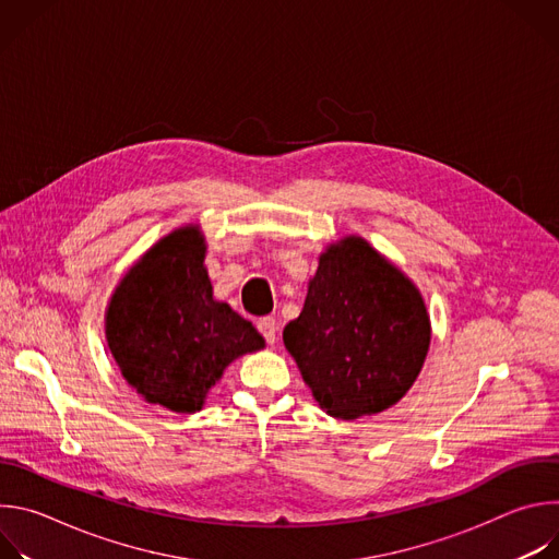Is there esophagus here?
I'll use <instances>...</instances> for the list:
<instances>
[{"label": "esophagus", "instance_id": "esophagus-1", "mask_svg": "<svg viewBox=\"0 0 559 559\" xmlns=\"http://www.w3.org/2000/svg\"><path fill=\"white\" fill-rule=\"evenodd\" d=\"M259 332H261V336L272 345L274 341H276V334H278V325H276V321L272 316H265V318H261L259 321Z\"/></svg>", "mask_w": 559, "mask_h": 559}]
</instances>
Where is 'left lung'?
I'll use <instances>...</instances> for the list:
<instances>
[{
	"instance_id": "left-lung-1",
	"label": "left lung",
	"mask_w": 559,
	"mask_h": 559,
	"mask_svg": "<svg viewBox=\"0 0 559 559\" xmlns=\"http://www.w3.org/2000/svg\"><path fill=\"white\" fill-rule=\"evenodd\" d=\"M283 341L318 405L356 420L409 391L431 328L414 283L360 236H349L318 261L305 307Z\"/></svg>"
}]
</instances>
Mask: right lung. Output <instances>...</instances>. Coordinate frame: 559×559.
<instances>
[{
    "label": "right lung",
    "mask_w": 559,
    "mask_h": 559,
    "mask_svg": "<svg viewBox=\"0 0 559 559\" xmlns=\"http://www.w3.org/2000/svg\"><path fill=\"white\" fill-rule=\"evenodd\" d=\"M203 259L199 227L168 234L123 276L106 313L128 384L177 414L199 412L223 369L265 345L250 321L212 298Z\"/></svg>",
    "instance_id": "add662e5"
}]
</instances>
